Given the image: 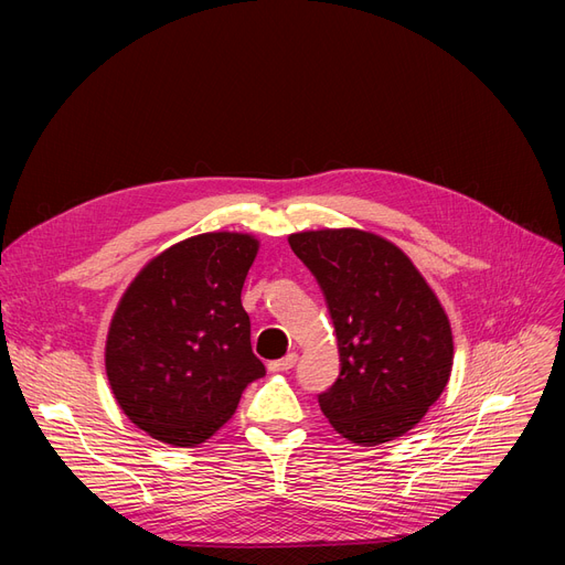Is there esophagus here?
<instances>
[{
	"label": "esophagus",
	"instance_id": "1",
	"mask_svg": "<svg viewBox=\"0 0 565 565\" xmlns=\"http://www.w3.org/2000/svg\"><path fill=\"white\" fill-rule=\"evenodd\" d=\"M295 364H298V352H288L286 358L275 360V362L267 364V369H270L273 373H277V371H290Z\"/></svg>",
	"mask_w": 565,
	"mask_h": 565
}]
</instances>
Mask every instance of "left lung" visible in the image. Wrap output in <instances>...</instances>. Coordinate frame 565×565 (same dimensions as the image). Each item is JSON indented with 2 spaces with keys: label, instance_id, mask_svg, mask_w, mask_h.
Segmentation results:
<instances>
[{
  "label": "left lung",
  "instance_id": "1",
  "mask_svg": "<svg viewBox=\"0 0 565 565\" xmlns=\"http://www.w3.org/2000/svg\"><path fill=\"white\" fill-rule=\"evenodd\" d=\"M295 252L328 305L341 371L318 394L345 439L375 447L417 426L451 375L447 313L412 260L360 228L292 233Z\"/></svg>",
  "mask_w": 565,
  "mask_h": 565
}]
</instances>
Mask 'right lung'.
I'll return each mask as SVG.
<instances>
[{"mask_svg": "<svg viewBox=\"0 0 565 565\" xmlns=\"http://www.w3.org/2000/svg\"><path fill=\"white\" fill-rule=\"evenodd\" d=\"M256 252L245 233L194 235L148 263L118 302L105 369L118 405L151 437L205 441L265 375L241 302Z\"/></svg>", "mask_w": 565, "mask_h": 565, "instance_id": "1", "label": "right lung"}]
</instances>
